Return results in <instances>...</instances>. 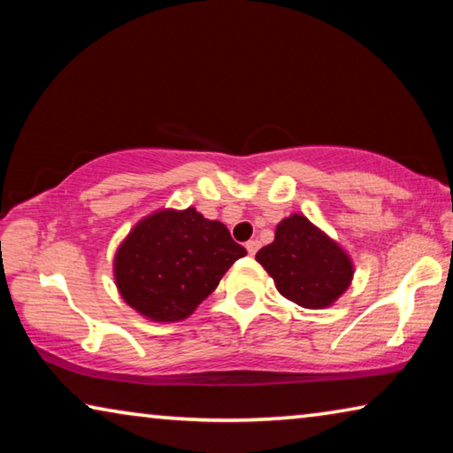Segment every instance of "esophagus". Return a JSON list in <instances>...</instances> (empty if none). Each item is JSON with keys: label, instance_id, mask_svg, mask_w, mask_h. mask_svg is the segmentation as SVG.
<instances>
[{"label": "esophagus", "instance_id": "1", "mask_svg": "<svg viewBox=\"0 0 453 453\" xmlns=\"http://www.w3.org/2000/svg\"><path fill=\"white\" fill-rule=\"evenodd\" d=\"M245 250H248L250 256H254L256 251L259 250V242H257V240H250L248 243H245Z\"/></svg>", "mask_w": 453, "mask_h": 453}]
</instances>
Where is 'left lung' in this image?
Listing matches in <instances>:
<instances>
[{
	"label": "left lung",
	"instance_id": "obj_1",
	"mask_svg": "<svg viewBox=\"0 0 453 453\" xmlns=\"http://www.w3.org/2000/svg\"><path fill=\"white\" fill-rule=\"evenodd\" d=\"M275 288L305 310H324L346 294L354 262L340 243L302 213L275 226V237L256 254Z\"/></svg>",
	"mask_w": 453,
	"mask_h": 453
}]
</instances>
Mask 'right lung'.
I'll list each match as a JSON object with an SVG mask.
<instances>
[{"mask_svg":"<svg viewBox=\"0 0 453 453\" xmlns=\"http://www.w3.org/2000/svg\"><path fill=\"white\" fill-rule=\"evenodd\" d=\"M248 251L227 227L196 208L157 210L137 221L113 257V280L129 308L151 321H181Z\"/></svg>","mask_w":453,"mask_h":453,"instance_id":"add662e5","label":"right lung"}]
</instances>
